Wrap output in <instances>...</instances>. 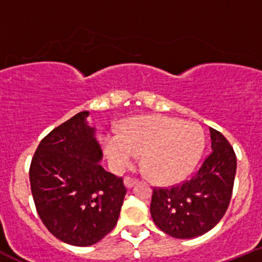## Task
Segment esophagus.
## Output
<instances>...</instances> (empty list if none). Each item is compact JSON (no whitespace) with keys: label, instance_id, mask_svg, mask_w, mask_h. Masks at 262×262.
I'll list each match as a JSON object with an SVG mask.
<instances>
[{"label":"esophagus","instance_id":"obj_1","mask_svg":"<svg viewBox=\"0 0 262 262\" xmlns=\"http://www.w3.org/2000/svg\"><path fill=\"white\" fill-rule=\"evenodd\" d=\"M136 183H137L136 179H132V178H129V177H126L125 179H124V185H125L126 188H132L134 184H136Z\"/></svg>","mask_w":262,"mask_h":262}]
</instances>
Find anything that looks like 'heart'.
Masks as SVG:
<instances>
[{"instance_id": "1", "label": "heart", "mask_w": 262, "mask_h": 262, "mask_svg": "<svg viewBox=\"0 0 262 262\" xmlns=\"http://www.w3.org/2000/svg\"><path fill=\"white\" fill-rule=\"evenodd\" d=\"M102 144L116 171L128 169L142 155L151 179L171 184L194 169L204 152L205 134L195 123L161 115L137 116L126 120L119 134H105Z\"/></svg>"}]
</instances>
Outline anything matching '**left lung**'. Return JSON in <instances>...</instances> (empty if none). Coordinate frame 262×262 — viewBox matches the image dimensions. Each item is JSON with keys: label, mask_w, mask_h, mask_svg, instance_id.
<instances>
[{"label": "left lung", "mask_w": 262, "mask_h": 262, "mask_svg": "<svg viewBox=\"0 0 262 262\" xmlns=\"http://www.w3.org/2000/svg\"><path fill=\"white\" fill-rule=\"evenodd\" d=\"M212 152L192 179L171 188H155L152 220L179 239L205 234L222 220L229 206L237 157L228 139L210 128Z\"/></svg>", "instance_id": "1"}]
</instances>
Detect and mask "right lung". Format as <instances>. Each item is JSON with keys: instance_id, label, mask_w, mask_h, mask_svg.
I'll list each match as a JSON object with an SVG mask.
<instances>
[{"instance_id": "obj_1", "label": "right lung", "mask_w": 262, "mask_h": 262, "mask_svg": "<svg viewBox=\"0 0 262 262\" xmlns=\"http://www.w3.org/2000/svg\"><path fill=\"white\" fill-rule=\"evenodd\" d=\"M82 111L40 141L29 170L35 209L57 239L78 247L97 243L114 229L126 189L101 166L96 128Z\"/></svg>"}]
</instances>
